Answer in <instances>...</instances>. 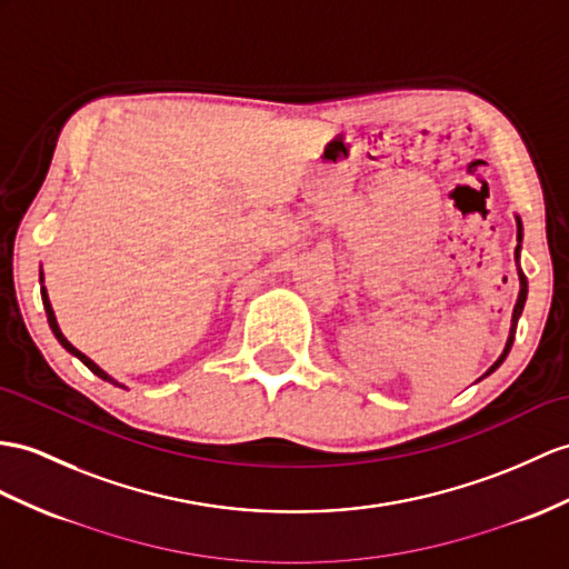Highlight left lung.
Wrapping results in <instances>:
<instances>
[{
    "instance_id": "left-lung-1",
    "label": "left lung",
    "mask_w": 569,
    "mask_h": 569,
    "mask_svg": "<svg viewBox=\"0 0 569 569\" xmlns=\"http://www.w3.org/2000/svg\"><path fill=\"white\" fill-rule=\"evenodd\" d=\"M515 219H517V251H515V258H517V272H519V297H517V303H515V311H511V328H509V338H507L505 350H502V355H500V357H497V362H495L488 371H485L480 379L490 377V373H492L495 369H500V365H502L505 359H507V355H509V350H511V345H515L517 323H519V316H521V311H523L526 295H529V280H526V274H523V270H521V266H519V258H521V241H523V224H521V219H519V217H515Z\"/></svg>"
}]
</instances>
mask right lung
I'll use <instances>...</instances> for the list:
<instances>
[{
    "label": "right lung",
    "mask_w": 569,
    "mask_h": 569,
    "mask_svg": "<svg viewBox=\"0 0 569 569\" xmlns=\"http://www.w3.org/2000/svg\"><path fill=\"white\" fill-rule=\"evenodd\" d=\"M40 297H43V309H46V316H48V323H50V330H52V336L58 338V342L62 345V348L69 352V355H74L81 365H87L96 377H101L103 381H108V383H116V386H122L118 379H113L110 377L108 371H103L99 365L93 362V359H89L84 352H79L72 342H69L64 336H62V330H60V326H58V318H54V311H52V303H50V297H48V289H46V284H43V268H40ZM124 389V386H122Z\"/></svg>",
    "instance_id": "1"
}]
</instances>
